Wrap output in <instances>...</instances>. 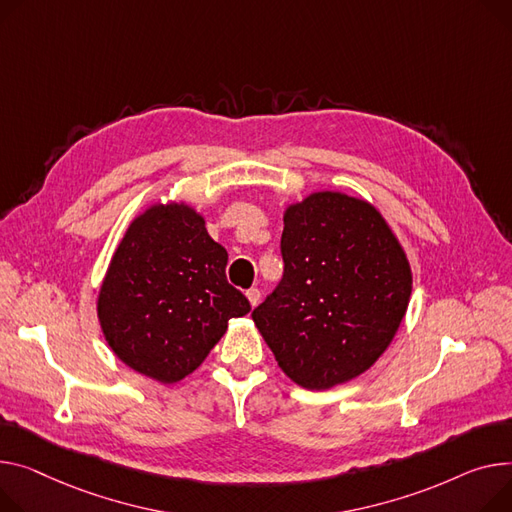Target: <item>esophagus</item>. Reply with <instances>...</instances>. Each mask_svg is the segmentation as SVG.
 I'll return each instance as SVG.
<instances>
[{
    "mask_svg": "<svg viewBox=\"0 0 512 512\" xmlns=\"http://www.w3.org/2000/svg\"><path fill=\"white\" fill-rule=\"evenodd\" d=\"M247 298H249L251 306H257V302H259V298H261V292H259L257 288H251V290H247Z\"/></svg>",
    "mask_w": 512,
    "mask_h": 512,
    "instance_id": "esophagus-1",
    "label": "esophagus"
}]
</instances>
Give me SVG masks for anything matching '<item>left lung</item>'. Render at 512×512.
Returning <instances> with one entry per match:
<instances>
[{
    "instance_id": "1",
    "label": "left lung",
    "mask_w": 512,
    "mask_h": 512,
    "mask_svg": "<svg viewBox=\"0 0 512 512\" xmlns=\"http://www.w3.org/2000/svg\"><path fill=\"white\" fill-rule=\"evenodd\" d=\"M284 278L253 311L296 385L348 383L393 342L412 296V267L372 203L317 191L284 212Z\"/></svg>"
}]
</instances>
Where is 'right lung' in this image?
<instances>
[{"mask_svg":"<svg viewBox=\"0 0 512 512\" xmlns=\"http://www.w3.org/2000/svg\"><path fill=\"white\" fill-rule=\"evenodd\" d=\"M228 253L185 201L135 216L102 280L96 313L115 356L158 383L191 374L251 304L226 280Z\"/></svg>","mask_w":512,"mask_h":512,"instance_id":"add662e5","label":"right lung"}]
</instances>
